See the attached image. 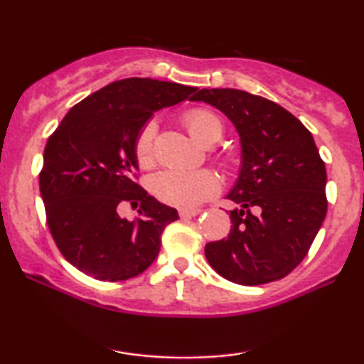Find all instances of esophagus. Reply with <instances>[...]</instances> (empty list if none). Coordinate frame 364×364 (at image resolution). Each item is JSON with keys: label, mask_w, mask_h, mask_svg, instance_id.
I'll list each match as a JSON object with an SVG mask.
<instances>
[{"label": "esophagus", "mask_w": 364, "mask_h": 364, "mask_svg": "<svg viewBox=\"0 0 364 364\" xmlns=\"http://www.w3.org/2000/svg\"><path fill=\"white\" fill-rule=\"evenodd\" d=\"M200 213V210H178V217L181 218H192Z\"/></svg>", "instance_id": "obj_1"}]
</instances>
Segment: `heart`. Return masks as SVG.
Instances as JSON below:
<instances>
[{"mask_svg":"<svg viewBox=\"0 0 364 364\" xmlns=\"http://www.w3.org/2000/svg\"><path fill=\"white\" fill-rule=\"evenodd\" d=\"M182 122L191 136L202 144L217 142L223 134L220 117L205 107L188 109L183 112ZM154 136H156V124L149 121L141 127L134 141V156L141 167L152 166ZM218 188H220L218 178L210 171L167 168L154 176L151 181V191L159 200L182 210L198 207L202 202L215 196Z\"/></svg>","mask_w":364,"mask_h":364,"instance_id":"1","label":"heart"}]
</instances>
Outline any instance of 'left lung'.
<instances>
[{
    "instance_id": "left-lung-1",
    "label": "left lung",
    "mask_w": 364,
    "mask_h": 364,
    "mask_svg": "<svg viewBox=\"0 0 364 364\" xmlns=\"http://www.w3.org/2000/svg\"><path fill=\"white\" fill-rule=\"evenodd\" d=\"M240 134V177L228 193L227 238L205 245L213 270L255 287L280 280L306 257L326 217V168L311 132L287 109L238 89H200Z\"/></svg>"
}]
</instances>
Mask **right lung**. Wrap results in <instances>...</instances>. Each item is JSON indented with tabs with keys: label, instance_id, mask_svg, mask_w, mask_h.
<instances>
[{
	"label": "right lung",
	"instance_id": "1",
	"mask_svg": "<svg viewBox=\"0 0 364 364\" xmlns=\"http://www.w3.org/2000/svg\"><path fill=\"white\" fill-rule=\"evenodd\" d=\"M197 87L149 77L114 81L71 107L44 147L39 191L48 228L63 257L101 282H122L156 260L176 208L139 186L134 141L154 111ZM141 203L134 221L117 207Z\"/></svg>",
	"mask_w": 364,
	"mask_h": 364
}]
</instances>
